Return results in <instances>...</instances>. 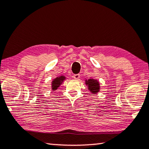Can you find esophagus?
I'll list each match as a JSON object with an SVG mask.
<instances>
[{
  "instance_id": "obj_1",
  "label": "esophagus",
  "mask_w": 149,
  "mask_h": 149,
  "mask_svg": "<svg viewBox=\"0 0 149 149\" xmlns=\"http://www.w3.org/2000/svg\"><path fill=\"white\" fill-rule=\"evenodd\" d=\"M73 77H74V79H79V78H80V74H74V76H73Z\"/></svg>"
}]
</instances>
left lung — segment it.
<instances>
[{
  "label": "left lung",
  "mask_w": 149,
  "mask_h": 149,
  "mask_svg": "<svg viewBox=\"0 0 149 149\" xmlns=\"http://www.w3.org/2000/svg\"><path fill=\"white\" fill-rule=\"evenodd\" d=\"M86 84L88 85L89 91L93 93H97L99 91L100 87L99 81H97V80L89 79L88 80H86Z\"/></svg>",
  "instance_id": "1"
}]
</instances>
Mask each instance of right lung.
Returning <instances> with one entry per match:
<instances>
[{
  "label": "right lung",
  "instance_id": "obj_1",
  "mask_svg": "<svg viewBox=\"0 0 149 149\" xmlns=\"http://www.w3.org/2000/svg\"><path fill=\"white\" fill-rule=\"evenodd\" d=\"M65 79V77L64 76H60L58 77L55 78V79L53 80V81L52 82V91L56 90L58 89V87H59L60 84L63 82V81Z\"/></svg>",
  "mask_w": 149,
  "mask_h": 149
}]
</instances>
